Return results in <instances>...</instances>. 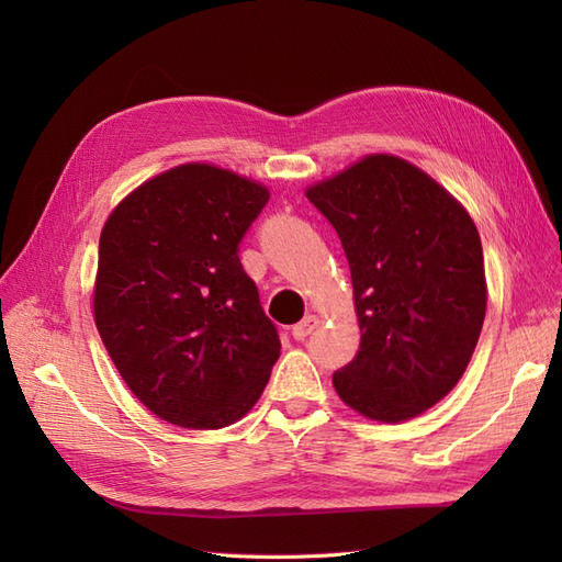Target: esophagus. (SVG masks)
<instances>
[{"mask_svg":"<svg viewBox=\"0 0 562 562\" xmlns=\"http://www.w3.org/2000/svg\"><path fill=\"white\" fill-rule=\"evenodd\" d=\"M318 323H321V316H316V314L304 316L300 323H295V326H293V337L295 339H304L318 326Z\"/></svg>","mask_w":562,"mask_h":562,"instance_id":"obj_1","label":"esophagus"}]
</instances>
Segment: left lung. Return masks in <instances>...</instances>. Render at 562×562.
Listing matches in <instances>:
<instances>
[{"mask_svg":"<svg viewBox=\"0 0 562 562\" xmlns=\"http://www.w3.org/2000/svg\"><path fill=\"white\" fill-rule=\"evenodd\" d=\"M347 252L361 349L337 370V396L398 424L462 380L487 307L483 246L443 184L394 155H366L304 190Z\"/></svg>","mask_w":562,"mask_h":562,"instance_id":"1","label":"left lung"}]
</instances>
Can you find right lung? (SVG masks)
I'll list each match as a JSON object with an SVG mask.
<instances>
[{
	"label": "right lung",
	"instance_id": "add662e5",
	"mask_svg": "<svg viewBox=\"0 0 562 562\" xmlns=\"http://www.w3.org/2000/svg\"><path fill=\"white\" fill-rule=\"evenodd\" d=\"M269 190L213 164H180L116 203L100 232L93 318L119 375L182 429L248 415L281 342L239 260Z\"/></svg>",
	"mask_w": 562,
	"mask_h": 562
}]
</instances>
